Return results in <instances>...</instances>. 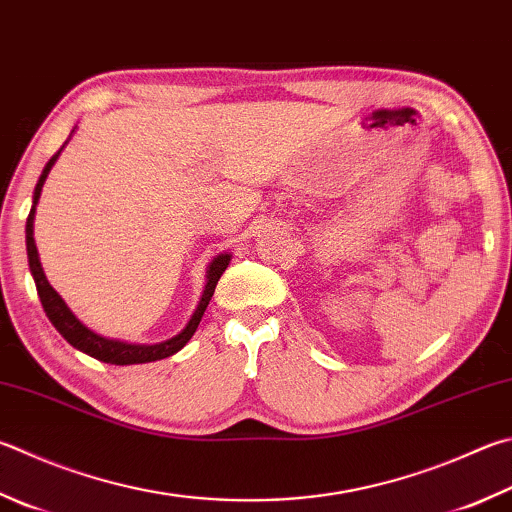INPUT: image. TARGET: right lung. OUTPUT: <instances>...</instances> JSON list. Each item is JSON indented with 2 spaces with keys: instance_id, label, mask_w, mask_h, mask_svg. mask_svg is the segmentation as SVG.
I'll use <instances>...</instances> for the list:
<instances>
[{
  "instance_id": "right-lung-1",
  "label": "right lung",
  "mask_w": 512,
  "mask_h": 512,
  "mask_svg": "<svg viewBox=\"0 0 512 512\" xmlns=\"http://www.w3.org/2000/svg\"><path fill=\"white\" fill-rule=\"evenodd\" d=\"M62 152V147L58 152L51 156V161L46 163V167L40 174V181L35 185L33 192V208L29 212V219H26V255H29V266L33 273V280L37 286V295H40V302L46 311V318L51 320V324L55 329L60 331V336L80 351H85L87 356L109 362V365H141V362H154V360H163L167 356H174L176 351H181L188 340L194 336L197 331L199 322L203 318V311H206L208 302L212 300V293H215V286L219 282V277L224 275V271L230 264V255H217L210 262L208 268V282H206V291L201 295V302L197 306V311L190 318V322L185 324V329L174 336L170 340L161 342V345H127V342H118V340H109L102 338L98 333H94L91 329H87L76 315L69 311V306L64 304L62 297L53 291V286L46 280V275L40 266V257H37V248H35V239H33V217H35V203L40 199L42 185L46 181V174L53 167L55 159H58Z\"/></svg>"
}]
</instances>
